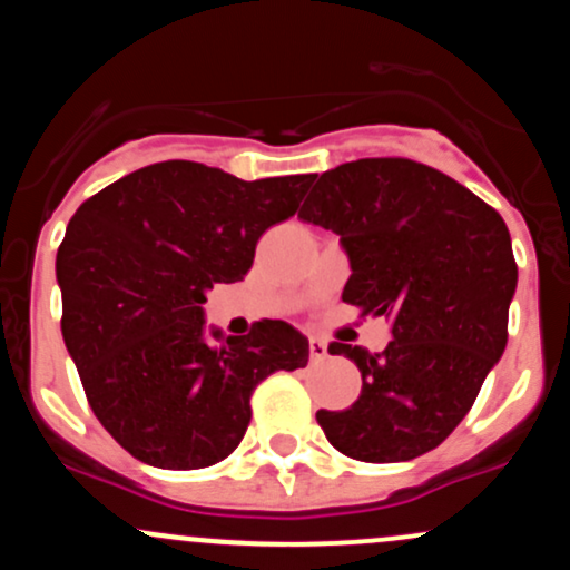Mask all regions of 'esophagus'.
Masks as SVG:
<instances>
[{
    "mask_svg": "<svg viewBox=\"0 0 570 570\" xmlns=\"http://www.w3.org/2000/svg\"><path fill=\"white\" fill-rule=\"evenodd\" d=\"M308 348H311V362H314V365L327 360V343H324L322 337H311Z\"/></svg>",
    "mask_w": 570,
    "mask_h": 570,
    "instance_id": "34e87169",
    "label": "esophagus"
}]
</instances>
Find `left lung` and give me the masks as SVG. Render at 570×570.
Returning a JSON list of instances; mask_svg holds the SVG:
<instances>
[{"instance_id": "left-lung-1", "label": "left lung", "mask_w": 570, "mask_h": 570, "mask_svg": "<svg viewBox=\"0 0 570 570\" xmlns=\"http://www.w3.org/2000/svg\"><path fill=\"white\" fill-rule=\"evenodd\" d=\"M297 216L341 235L352 267L343 299L392 318L381 354L330 343V354L360 367L362 392L316 422L337 452L362 462L430 452L471 411L509 341V227L458 180L411 159L322 173Z\"/></svg>"}]
</instances>
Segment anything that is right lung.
<instances>
[{
	"instance_id": "right-lung-1",
	"label": "right lung",
	"mask_w": 570,
	"mask_h": 570,
	"mask_svg": "<svg viewBox=\"0 0 570 570\" xmlns=\"http://www.w3.org/2000/svg\"><path fill=\"white\" fill-rule=\"evenodd\" d=\"M311 180H240L175 159L75 210L56 254L61 335L91 411L132 458L165 471L229 458L256 384L308 365V337L292 324L224 335L203 305L214 284L252 271L256 240L295 216Z\"/></svg>"
}]
</instances>
